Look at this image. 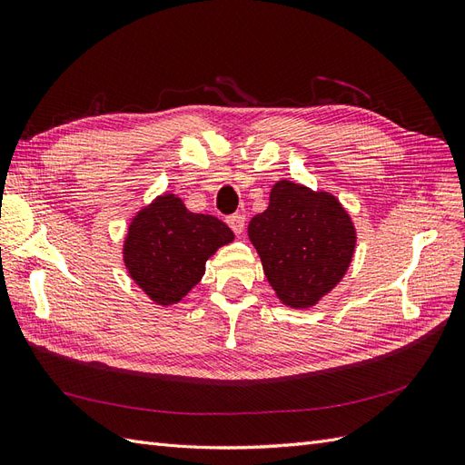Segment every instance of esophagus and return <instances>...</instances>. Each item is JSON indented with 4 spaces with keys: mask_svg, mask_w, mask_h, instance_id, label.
Returning <instances> with one entry per match:
<instances>
[{
    "mask_svg": "<svg viewBox=\"0 0 465 465\" xmlns=\"http://www.w3.org/2000/svg\"><path fill=\"white\" fill-rule=\"evenodd\" d=\"M227 224L232 229L234 234H242L244 232V224H246V217L241 213H234L227 217Z\"/></svg>",
    "mask_w": 465,
    "mask_h": 465,
    "instance_id": "obj_1",
    "label": "esophagus"
}]
</instances>
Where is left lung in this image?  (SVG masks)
<instances>
[{
    "label": "left lung",
    "mask_w": 465,
    "mask_h": 465,
    "mask_svg": "<svg viewBox=\"0 0 465 465\" xmlns=\"http://www.w3.org/2000/svg\"><path fill=\"white\" fill-rule=\"evenodd\" d=\"M248 236L279 301L314 306L345 275L355 252V227L328 192L279 180L270 207L252 217Z\"/></svg>",
    "instance_id": "8db88e82"
}]
</instances>
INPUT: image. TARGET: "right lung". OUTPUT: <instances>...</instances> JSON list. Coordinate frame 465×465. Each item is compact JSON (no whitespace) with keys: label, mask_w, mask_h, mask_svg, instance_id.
I'll return each instance as SVG.
<instances>
[{"label":"right lung","mask_w":465,"mask_h":465,"mask_svg":"<svg viewBox=\"0 0 465 465\" xmlns=\"http://www.w3.org/2000/svg\"><path fill=\"white\" fill-rule=\"evenodd\" d=\"M232 238L217 217L192 213L174 193H164L132 219L124 263L151 301L176 304L200 283L205 262Z\"/></svg>","instance_id":"1"}]
</instances>
